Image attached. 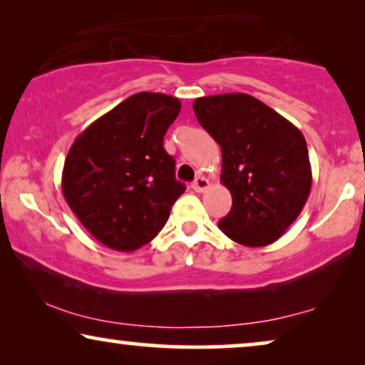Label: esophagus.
Returning a JSON list of instances; mask_svg holds the SVG:
<instances>
[{
    "label": "esophagus",
    "instance_id": "1",
    "mask_svg": "<svg viewBox=\"0 0 365 365\" xmlns=\"http://www.w3.org/2000/svg\"><path fill=\"white\" fill-rule=\"evenodd\" d=\"M191 187H192L196 192H202V191H206V189L209 187V181H207V179L204 178V176H197V178L192 181Z\"/></svg>",
    "mask_w": 365,
    "mask_h": 365
}]
</instances>
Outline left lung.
<instances>
[{
    "label": "left lung",
    "instance_id": "1",
    "mask_svg": "<svg viewBox=\"0 0 365 365\" xmlns=\"http://www.w3.org/2000/svg\"><path fill=\"white\" fill-rule=\"evenodd\" d=\"M201 126L222 153L221 182L232 207L219 229L242 246L277 241L296 221L312 184L307 144L286 118L244 93L197 98Z\"/></svg>",
    "mask_w": 365,
    "mask_h": 365
}]
</instances>
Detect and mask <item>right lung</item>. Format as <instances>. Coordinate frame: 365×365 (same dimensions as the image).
I'll return each mask as SVG.
<instances>
[{"label":"right lung","instance_id":"1","mask_svg":"<svg viewBox=\"0 0 365 365\" xmlns=\"http://www.w3.org/2000/svg\"><path fill=\"white\" fill-rule=\"evenodd\" d=\"M179 111L178 98L133 94L73 143L63 168L64 199L104 246L129 252L153 241L186 191L163 146Z\"/></svg>","mask_w":365,"mask_h":365}]
</instances>
